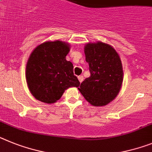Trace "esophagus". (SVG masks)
Returning a JSON list of instances; mask_svg holds the SVG:
<instances>
[{
	"mask_svg": "<svg viewBox=\"0 0 152 152\" xmlns=\"http://www.w3.org/2000/svg\"><path fill=\"white\" fill-rule=\"evenodd\" d=\"M77 78H78V81H80V83L82 82L83 80H84V77H83L82 75H80V76H78V77H77Z\"/></svg>",
	"mask_w": 152,
	"mask_h": 152,
	"instance_id": "obj_1",
	"label": "esophagus"
}]
</instances>
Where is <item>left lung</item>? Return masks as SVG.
I'll return each mask as SVG.
<instances>
[{"instance_id": "left-lung-1", "label": "left lung", "mask_w": 152, "mask_h": 152, "mask_svg": "<svg viewBox=\"0 0 152 152\" xmlns=\"http://www.w3.org/2000/svg\"><path fill=\"white\" fill-rule=\"evenodd\" d=\"M85 54L91 75L81 82L78 90L92 105H106L115 99L122 85V65L118 54L102 42L87 44Z\"/></svg>"}]
</instances>
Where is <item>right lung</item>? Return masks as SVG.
I'll return each mask as SVG.
<instances>
[{
    "label": "right lung",
    "instance_id": "obj_1",
    "mask_svg": "<svg viewBox=\"0 0 152 152\" xmlns=\"http://www.w3.org/2000/svg\"><path fill=\"white\" fill-rule=\"evenodd\" d=\"M69 50L67 44L60 41L43 43L33 50L26 66V79L36 99L54 103L67 88L79 87L73 64L66 60Z\"/></svg>",
    "mask_w": 152,
    "mask_h": 152
}]
</instances>
